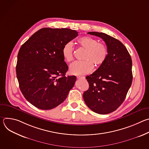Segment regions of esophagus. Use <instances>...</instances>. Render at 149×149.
Instances as JSON below:
<instances>
[{"instance_id":"obj_1","label":"esophagus","mask_w":149,"mask_h":149,"mask_svg":"<svg viewBox=\"0 0 149 149\" xmlns=\"http://www.w3.org/2000/svg\"><path fill=\"white\" fill-rule=\"evenodd\" d=\"M77 78L78 79H85V77H77Z\"/></svg>"}]
</instances>
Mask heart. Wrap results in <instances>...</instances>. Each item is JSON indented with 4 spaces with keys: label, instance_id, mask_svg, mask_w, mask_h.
Here are the masks:
<instances>
[{
    "label": "heart",
    "instance_id": "obj_1",
    "mask_svg": "<svg viewBox=\"0 0 149 149\" xmlns=\"http://www.w3.org/2000/svg\"><path fill=\"white\" fill-rule=\"evenodd\" d=\"M77 42L80 47L86 49L81 61H77L70 66L71 74L77 75H86L91 72L94 65L99 67L107 59L109 51L107 46L102 42L90 36H85L79 38ZM62 54L67 62L74 60V48L71 42H68L63 46Z\"/></svg>",
    "mask_w": 149,
    "mask_h": 149
}]
</instances>
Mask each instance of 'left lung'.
<instances>
[{"mask_svg":"<svg viewBox=\"0 0 149 149\" xmlns=\"http://www.w3.org/2000/svg\"><path fill=\"white\" fill-rule=\"evenodd\" d=\"M88 33L102 38L109 54L103 64L86 77L89 88L84 93L83 98L93 111L100 114H109L120 107L132 86V58L118 39L102 32Z\"/></svg>","mask_w":149,"mask_h":149,"instance_id":"1","label":"left lung"}]
</instances>
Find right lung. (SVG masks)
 <instances>
[{"label":"right lung","instance_id":"1","mask_svg":"<svg viewBox=\"0 0 149 149\" xmlns=\"http://www.w3.org/2000/svg\"><path fill=\"white\" fill-rule=\"evenodd\" d=\"M78 33L68 28H44L21 46L16 67L19 88L26 100L38 109L57 107L74 87L77 77L65 76L68 67L62 49Z\"/></svg>","mask_w":149,"mask_h":149}]
</instances>
